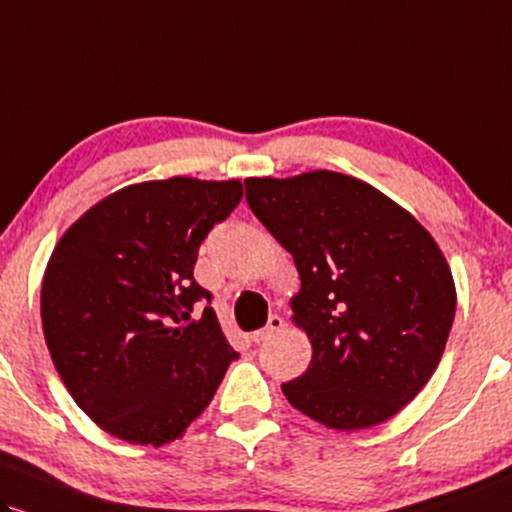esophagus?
I'll use <instances>...</instances> for the list:
<instances>
[{"label":"esophagus","mask_w":512,"mask_h":512,"mask_svg":"<svg viewBox=\"0 0 512 512\" xmlns=\"http://www.w3.org/2000/svg\"><path fill=\"white\" fill-rule=\"evenodd\" d=\"M285 327V320H282V315H270L268 318V325L263 327V330H256L254 334H251V342L261 344V342H268L270 337H275L277 332Z\"/></svg>","instance_id":"34e87169"}]
</instances>
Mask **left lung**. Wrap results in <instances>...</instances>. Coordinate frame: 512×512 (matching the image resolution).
<instances>
[{"mask_svg": "<svg viewBox=\"0 0 512 512\" xmlns=\"http://www.w3.org/2000/svg\"><path fill=\"white\" fill-rule=\"evenodd\" d=\"M246 201L292 254L294 323L308 370L282 384L296 410L332 430L380 425L434 375L456 315V287L418 220L365 182L332 170L249 178Z\"/></svg>", "mask_w": 512, "mask_h": 512, "instance_id": "8db88e82", "label": "left lung"}]
</instances>
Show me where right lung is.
Masks as SVG:
<instances>
[{
    "label": "right lung",
    "mask_w": 512,
    "mask_h": 512,
    "mask_svg": "<svg viewBox=\"0 0 512 512\" xmlns=\"http://www.w3.org/2000/svg\"><path fill=\"white\" fill-rule=\"evenodd\" d=\"M242 194L239 180L142 182L92 206L54 249L42 282L47 349L75 403L113 437H180L239 358L194 266Z\"/></svg>",
    "instance_id": "obj_1"
}]
</instances>
